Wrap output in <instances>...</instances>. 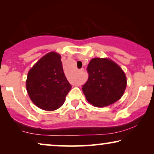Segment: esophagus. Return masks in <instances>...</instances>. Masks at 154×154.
Segmentation results:
<instances>
[{"mask_svg": "<svg viewBox=\"0 0 154 154\" xmlns=\"http://www.w3.org/2000/svg\"><path fill=\"white\" fill-rule=\"evenodd\" d=\"M79 72H80V73H83V72H84V69H81V70L79 71Z\"/></svg>", "mask_w": 154, "mask_h": 154, "instance_id": "34e87169", "label": "esophagus"}]
</instances>
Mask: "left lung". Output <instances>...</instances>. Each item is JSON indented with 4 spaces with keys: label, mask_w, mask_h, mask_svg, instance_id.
Here are the masks:
<instances>
[{
    "label": "left lung",
    "mask_w": 154,
    "mask_h": 154,
    "mask_svg": "<svg viewBox=\"0 0 154 154\" xmlns=\"http://www.w3.org/2000/svg\"><path fill=\"white\" fill-rule=\"evenodd\" d=\"M87 71L89 76L82 90L90 104L104 107L123 96L127 80L116 63L107 58H94L88 64Z\"/></svg>",
    "instance_id": "obj_1"
}]
</instances>
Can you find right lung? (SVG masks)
I'll return each instance as SVG.
<instances>
[{
    "label": "right lung",
    "instance_id": "obj_1",
    "mask_svg": "<svg viewBox=\"0 0 154 154\" xmlns=\"http://www.w3.org/2000/svg\"><path fill=\"white\" fill-rule=\"evenodd\" d=\"M26 90L33 104L45 111H54L64 104L71 85L65 76L61 56L51 52L29 70Z\"/></svg>",
    "mask_w": 154,
    "mask_h": 154
}]
</instances>
